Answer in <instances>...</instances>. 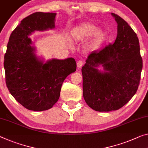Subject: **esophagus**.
I'll use <instances>...</instances> for the list:
<instances>
[{
    "label": "esophagus",
    "mask_w": 148,
    "mask_h": 148,
    "mask_svg": "<svg viewBox=\"0 0 148 148\" xmlns=\"http://www.w3.org/2000/svg\"><path fill=\"white\" fill-rule=\"evenodd\" d=\"M83 61H82L81 60H79L78 61H77V67L79 68V69H80V68L82 66H83Z\"/></svg>",
    "instance_id": "34e87169"
}]
</instances>
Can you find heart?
I'll list each match as a JSON object with an SVG mask.
<instances>
[{"instance_id": "heart-1", "label": "heart", "mask_w": 148, "mask_h": 148, "mask_svg": "<svg viewBox=\"0 0 148 148\" xmlns=\"http://www.w3.org/2000/svg\"><path fill=\"white\" fill-rule=\"evenodd\" d=\"M72 37L76 41H84L92 36L89 42V47L97 49L103 44L106 38V34L102 29H97V27L91 23H83L75 27L71 32Z\"/></svg>"}]
</instances>
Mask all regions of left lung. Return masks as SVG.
<instances>
[{
  "label": "left lung",
  "mask_w": 148,
  "mask_h": 148,
  "mask_svg": "<svg viewBox=\"0 0 148 148\" xmlns=\"http://www.w3.org/2000/svg\"><path fill=\"white\" fill-rule=\"evenodd\" d=\"M111 14L118 24L114 43L92 51L81 69L84 99L99 112L119 110L128 103L138 88L143 66L136 34L121 17ZM100 65L104 72L97 69Z\"/></svg>",
  "instance_id": "1"
}]
</instances>
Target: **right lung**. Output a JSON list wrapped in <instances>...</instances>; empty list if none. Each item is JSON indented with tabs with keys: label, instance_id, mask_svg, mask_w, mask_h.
<instances>
[{
	"label": "right lung",
	"instance_id": "obj_1",
	"mask_svg": "<svg viewBox=\"0 0 148 148\" xmlns=\"http://www.w3.org/2000/svg\"><path fill=\"white\" fill-rule=\"evenodd\" d=\"M56 13L37 12L22 20L10 34L4 55L6 84L16 101L34 111L51 108L60 96L63 82L76 71L73 58L44 63L36 56L28 36L55 28Z\"/></svg>",
	"mask_w": 148,
	"mask_h": 148
}]
</instances>
